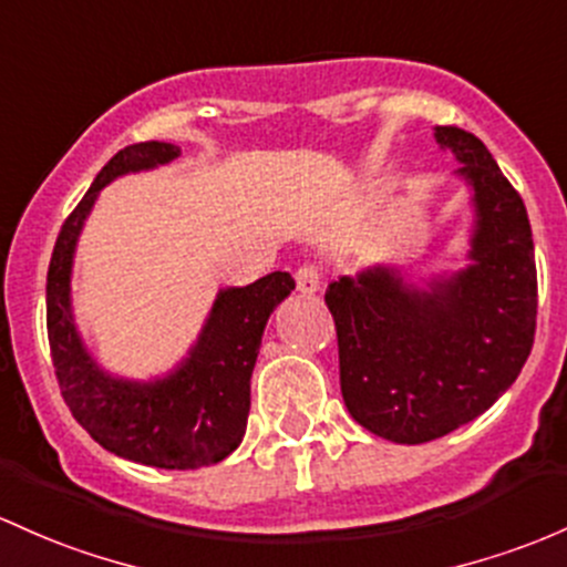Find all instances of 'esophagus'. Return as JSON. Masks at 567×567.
Returning <instances> with one entry per match:
<instances>
[{"mask_svg":"<svg viewBox=\"0 0 567 567\" xmlns=\"http://www.w3.org/2000/svg\"><path fill=\"white\" fill-rule=\"evenodd\" d=\"M320 285H322V277L317 266L303 264L301 269L296 271V288L301 296H315L317 290H320Z\"/></svg>","mask_w":567,"mask_h":567,"instance_id":"1","label":"esophagus"}]
</instances>
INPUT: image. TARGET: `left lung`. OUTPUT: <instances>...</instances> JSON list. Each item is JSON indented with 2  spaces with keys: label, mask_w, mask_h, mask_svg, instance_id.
Here are the masks:
<instances>
[{
  "label": "left lung",
  "mask_w": 567,
  "mask_h": 567,
  "mask_svg": "<svg viewBox=\"0 0 567 567\" xmlns=\"http://www.w3.org/2000/svg\"><path fill=\"white\" fill-rule=\"evenodd\" d=\"M471 188V264L414 288L390 266L328 285L347 412L395 444H425L476 420L533 350L538 277L519 193L482 140L435 126Z\"/></svg>",
  "instance_id": "8db88e82"
}]
</instances>
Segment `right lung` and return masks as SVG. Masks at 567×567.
<instances>
[{
    "instance_id": "obj_1",
    "label": "right lung",
    "mask_w": 567,
    "mask_h": 567,
    "mask_svg": "<svg viewBox=\"0 0 567 567\" xmlns=\"http://www.w3.org/2000/svg\"><path fill=\"white\" fill-rule=\"evenodd\" d=\"M177 155L179 147L169 142H136L112 155L61 226L45 288L55 379L72 416L112 455L166 471L220 463L241 444L264 328L296 288L288 271H271L245 288L220 290L196 344L169 374L151 382L112 377L91 358L74 326L70 285L85 217L112 179L155 169Z\"/></svg>"
}]
</instances>
